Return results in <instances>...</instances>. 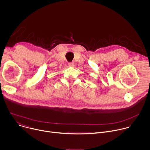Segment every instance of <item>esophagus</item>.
<instances>
[{
  "instance_id": "34e87169",
  "label": "esophagus",
  "mask_w": 150,
  "mask_h": 150,
  "mask_svg": "<svg viewBox=\"0 0 150 150\" xmlns=\"http://www.w3.org/2000/svg\"><path fill=\"white\" fill-rule=\"evenodd\" d=\"M68 65L70 67H74V62H70V63H68Z\"/></svg>"
}]
</instances>
